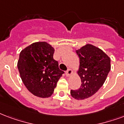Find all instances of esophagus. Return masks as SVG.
<instances>
[{
	"label": "esophagus",
	"mask_w": 124,
	"mask_h": 124,
	"mask_svg": "<svg viewBox=\"0 0 124 124\" xmlns=\"http://www.w3.org/2000/svg\"><path fill=\"white\" fill-rule=\"evenodd\" d=\"M72 70H71V69H68V70L66 71V76H68V77H69V76H70L72 74Z\"/></svg>",
	"instance_id": "1"
}]
</instances>
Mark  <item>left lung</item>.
Masks as SVG:
<instances>
[{"instance_id":"left-lung-1","label":"left lung","mask_w":124,"mask_h":124,"mask_svg":"<svg viewBox=\"0 0 124 124\" xmlns=\"http://www.w3.org/2000/svg\"><path fill=\"white\" fill-rule=\"evenodd\" d=\"M76 53L80 60L77 73L81 85L70 93L76 100H85L93 96L103 86L110 70V59L101 49L91 44L76 50Z\"/></svg>"}]
</instances>
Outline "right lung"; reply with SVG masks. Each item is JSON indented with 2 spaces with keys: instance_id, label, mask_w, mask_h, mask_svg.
Instances as JSON below:
<instances>
[{
  "instance_id": "obj_1",
  "label": "right lung",
  "mask_w": 124,
  "mask_h": 124,
  "mask_svg": "<svg viewBox=\"0 0 124 124\" xmlns=\"http://www.w3.org/2000/svg\"><path fill=\"white\" fill-rule=\"evenodd\" d=\"M54 49L45 41L33 43L19 54L17 68L24 86L33 95L49 98L64 71L54 60Z\"/></svg>"
}]
</instances>
